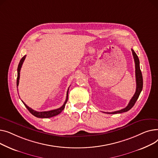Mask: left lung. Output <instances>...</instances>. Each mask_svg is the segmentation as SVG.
Segmentation results:
<instances>
[{
  "label": "left lung",
  "mask_w": 158,
  "mask_h": 158,
  "mask_svg": "<svg viewBox=\"0 0 158 158\" xmlns=\"http://www.w3.org/2000/svg\"><path fill=\"white\" fill-rule=\"evenodd\" d=\"M131 51H132V53L133 55V58L135 63V76H136V88L135 93L126 108L120 110L115 111V112H104V113H106L108 114H120V113L127 112V111H129L135 105L136 100L138 99L139 96L140 94L141 91L142 90L143 77H142V74L140 68V61H139V59L137 56V55L135 52V51L133 49H131Z\"/></svg>",
  "instance_id": "left-lung-1"
}]
</instances>
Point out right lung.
Returning a JSON list of instances; mask_svg holds the SVG:
<instances>
[{"instance_id": "add662e5", "label": "right lung", "mask_w": 158, "mask_h": 158, "mask_svg": "<svg viewBox=\"0 0 158 158\" xmlns=\"http://www.w3.org/2000/svg\"><path fill=\"white\" fill-rule=\"evenodd\" d=\"M26 55H24V56L22 58V59L20 60L19 64H18V69H17V71H18V75H17V80H16V86H18V84H19V80H20V69L22 68V64L24 62V60L25 59ZM68 92H69V89H68L67 91V96H66V99L65 101L64 105L59 108L55 109V110H50V111H45V112H37V111H35L34 110H32L31 108L28 106L23 101H22L23 102V103L24 104V105L25 106V107L28 109V110L35 117H38V118H50L52 117H54L55 115H57L58 114H59L64 109L65 106H66V104L68 101Z\"/></svg>"}]
</instances>
